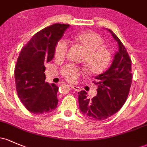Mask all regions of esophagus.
Instances as JSON below:
<instances>
[{"mask_svg":"<svg viewBox=\"0 0 147 147\" xmlns=\"http://www.w3.org/2000/svg\"><path fill=\"white\" fill-rule=\"evenodd\" d=\"M70 86L72 88V89L75 90V91H76L77 92L80 91V90H81V88H80V87L77 86H75V85H70Z\"/></svg>","mask_w":147,"mask_h":147,"instance_id":"1","label":"esophagus"}]
</instances>
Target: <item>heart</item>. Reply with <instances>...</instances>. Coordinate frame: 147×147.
Wrapping results in <instances>:
<instances>
[{
    "mask_svg": "<svg viewBox=\"0 0 147 147\" xmlns=\"http://www.w3.org/2000/svg\"><path fill=\"white\" fill-rule=\"evenodd\" d=\"M73 38L87 51L84 61L90 74L98 75L107 70L112 61V54L109 49L102 46L103 40L99 35L94 32H86L75 35ZM69 43L67 40H61L59 41L54 52L56 59H64L67 55ZM61 72L67 81L74 83L77 81L82 71L77 66L67 65L63 67Z\"/></svg>",
    "mask_w": 147,
    "mask_h": 147,
    "instance_id": "heart-1",
    "label": "heart"
}]
</instances>
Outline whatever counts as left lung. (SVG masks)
<instances>
[{"label":"left lung","mask_w":147,"mask_h":147,"mask_svg":"<svg viewBox=\"0 0 147 147\" xmlns=\"http://www.w3.org/2000/svg\"><path fill=\"white\" fill-rule=\"evenodd\" d=\"M107 30L117 42L119 50L110 67L95 78L97 96L90 99L85 91L78 93L80 111L92 120H105L118 112L126 101L132 83L131 59L118 37Z\"/></svg>","instance_id":"8db88e82"}]
</instances>
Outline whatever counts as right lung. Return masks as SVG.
<instances>
[{"label": "right lung", "mask_w": 147, "mask_h": 147, "mask_svg": "<svg viewBox=\"0 0 147 147\" xmlns=\"http://www.w3.org/2000/svg\"><path fill=\"white\" fill-rule=\"evenodd\" d=\"M69 24H55L33 35L19 54L14 68L18 97L35 114H48L57 107L59 87L45 82L46 63L53 59L58 42Z\"/></svg>", "instance_id": "right-lung-1"}]
</instances>
